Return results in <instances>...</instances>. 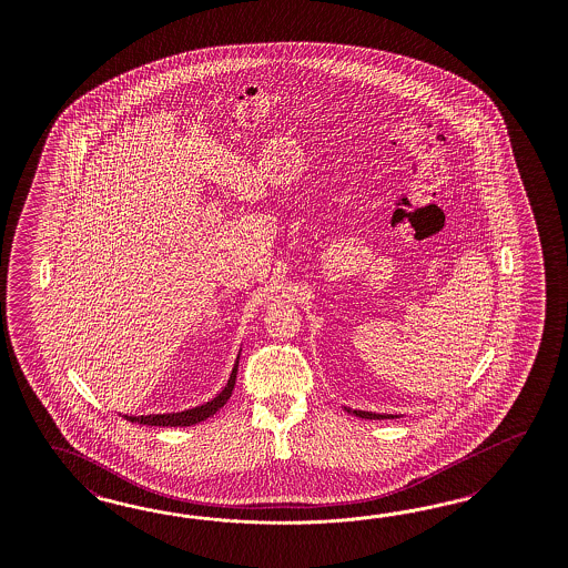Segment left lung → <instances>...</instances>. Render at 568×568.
Instances as JSON below:
<instances>
[{
  "label": "left lung",
  "mask_w": 568,
  "mask_h": 568,
  "mask_svg": "<svg viewBox=\"0 0 568 568\" xmlns=\"http://www.w3.org/2000/svg\"><path fill=\"white\" fill-rule=\"evenodd\" d=\"M347 413L354 414V416H361V418H371V420H383V418H397L394 414H375V413H364V410H352V408H345Z\"/></svg>",
  "instance_id": "8db88e82"
}]
</instances>
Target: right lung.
Segmentation results:
<instances>
[{"instance_id": "add662e5", "label": "right lung", "mask_w": 568, "mask_h": 568, "mask_svg": "<svg viewBox=\"0 0 568 568\" xmlns=\"http://www.w3.org/2000/svg\"><path fill=\"white\" fill-rule=\"evenodd\" d=\"M237 366H240V356H237V362H235V366L231 371V377L226 381L223 392L214 397V399L202 404V406H195V408L183 410V413L148 414V416H124V418L131 420V423H138V425H150V427H190V425H195V423H202V420L210 418L212 414L219 413L224 404H226V399L233 394L235 378H237Z\"/></svg>"}]
</instances>
